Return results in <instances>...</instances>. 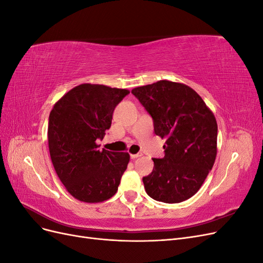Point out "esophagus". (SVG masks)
Masks as SVG:
<instances>
[{
	"label": "esophagus",
	"mask_w": 263,
	"mask_h": 263,
	"mask_svg": "<svg viewBox=\"0 0 263 263\" xmlns=\"http://www.w3.org/2000/svg\"><path fill=\"white\" fill-rule=\"evenodd\" d=\"M142 156V154L141 153H138V154H132L130 155V158L132 159H136V158H139V157H141Z\"/></svg>",
	"instance_id": "34e87169"
}]
</instances>
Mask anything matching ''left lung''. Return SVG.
Masks as SVG:
<instances>
[{
  "instance_id": "obj_1",
  "label": "left lung",
  "mask_w": 263,
  "mask_h": 263,
  "mask_svg": "<svg viewBox=\"0 0 263 263\" xmlns=\"http://www.w3.org/2000/svg\"><path fill=\"white\" fill-rule=\"evenodd\" d=\"M132 93L154 119L155 134L165 138L164 157L142 178L147 194L163 203H181L201 189L217 155V122L192 87L160 80Z\"/></svg>"
}]
</instances>
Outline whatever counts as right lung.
<instances>
[{"label":"right lung","instance_id":"obj_1","mask_svg":"<svg viewBox=\"0 0 263 263\" xmlns=\"http://www.w3.org/2000/svg\"><path fill=\"white\" fill-rule=\"evenodd\" d=\"M126 89L103 84L77 85L55 102L48 124V146L55 173L68 192L85 203L115 195L129 162L128 153L99 150Z\"/></svg>","mask_w":263,"mask_h":263}]
</instances>
